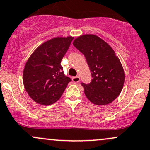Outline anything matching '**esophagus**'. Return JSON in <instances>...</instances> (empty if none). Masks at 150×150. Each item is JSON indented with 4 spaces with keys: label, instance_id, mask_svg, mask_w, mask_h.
<instances>
[{
    "label": "esophagus",
    "instance_id": "1",
    "mask_svg": "<svg viewBox=\"0 0 150 150\" xmlns=\"http://www.w3.org/2000/svg\"><path fill=\"white\" fill-rule=\"evenodd\" d=\"M80 80H81V79L79 76H74L72 78V81H73L74 83H78L80 81Z\"/></svg>",
    "mask_w": 150,
    "mask_h": 150
}]
</instances>
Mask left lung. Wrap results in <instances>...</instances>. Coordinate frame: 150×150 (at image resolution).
Listing matches in <instances>:
<instances>
[{
	"label": "left lung",
	"mask_w": 150,
	"mask_h": 150,
	"mask_svg": "<svg viewBox=\"0 0 150 150\" xmlns=\"http://www.w3.org/2000/svg\"><path fill=\"white\" fill-rule=\"evenodd\" d=\"M73 45L85 56L93 78L88 84L81 83L86 96L97 105L112 103L122 91L125 79L124 69L115 52L93 34L78 37Z\"/></svg>",
	"instance_id": "8db88e82"
}]
</instances>
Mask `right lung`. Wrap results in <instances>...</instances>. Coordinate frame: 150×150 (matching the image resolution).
I'll return each instance as SVG.
<instances>
[{"label":"right lung","instance_id":"obj_1","mask_svg":"<svg viewBox=\"0 0 150 150\" xmlns=\"http://www.w3.org/2000/svg\"><path fill=\"white\" fill-rule=\"evenodd\" d=\"M73 37H57L40 45L26 62L23 83L30 98L40 105H50L60 98L71 79L61 65Z\"/></svg>","mask_w":150,"mask_h":150}]
</instances>
